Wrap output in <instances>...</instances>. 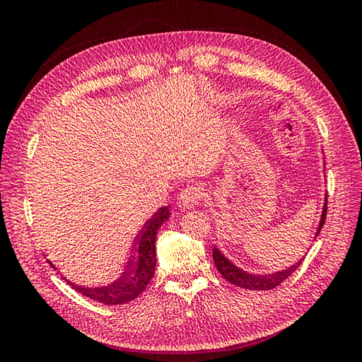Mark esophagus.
Instances as JSON below:
<instances>
[{"mask_svg": "<svg viewBox=\"0 0 362 362\" xmlns=\"http://www.w3.org/2000/svg\"><path fill=\"white\" fill-rule=\"evenodd\" d=\"M204 196L201 187H187L184 189L178 198V206L181 210H190V208L198 206Z\"/></svg>", "mask_w": 362, "mask_h": 362, "instance_id": "1", "label": "esophagus"}]
</instances>
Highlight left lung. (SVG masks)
Instances as JSON below:
<instances>
[{"mask_svg":"<svg viewBox=\"0 0 362 362\" xmlns=\"http://www.w3.org/2000/svg\"><path fill=\"white\" fill-rule=\"evenodd\" d=\"M326 204H327V196H325V202H323V208H322L320 221H319V226H317V231H315L314 238L320 234L322 228L325 225L326 208H327ZM303 258H300L298 262H294L293 266H290L286 270L275 272V273H264V275H261V273H250V272H247V270H245L242 267H238L235 262H233L231 259H229L217 246H214V249H213L214 264H216L217 270L221 272V275L226 281L231 282L233 286H235V287L245 288V290H258V291L276 288L279 284H282L284 281H286L291 275V273L302 264Z\"/></svg>","mask_w":362,"mask_h":362,"instance_id":"1","label":"left lung"}]
</instances>
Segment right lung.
Returning a JSON list of instances; mask_svg holds the SVG:
<instances>
[{
	"instance_id": "add662e5",
	"label": "right lung",
	"mask_w": 362,
	"mask_h": 362,
	"mask_svg": "<svg viewBox=\"0 0 362 362\" xmlns=\"http://www.w3.org/2000/svg\"><path fill=\"white\" fill-rule=\"evenodd\" d=\"M169 218V206H163L146 222L145 228L137 238L136 243V254L128 264L127 272L117 281L108 284L103 287H84L78 284L71 282L66 276H63L64 281H68L76 291L81 293L86 298H90L105 305H120L134 300L136 298L145 291L148 284L151 282L156 272L157 262V252H156V237L161 225ZM49 266L56 269V266L48 259Z\"/></svg>"
}]
</instances>
